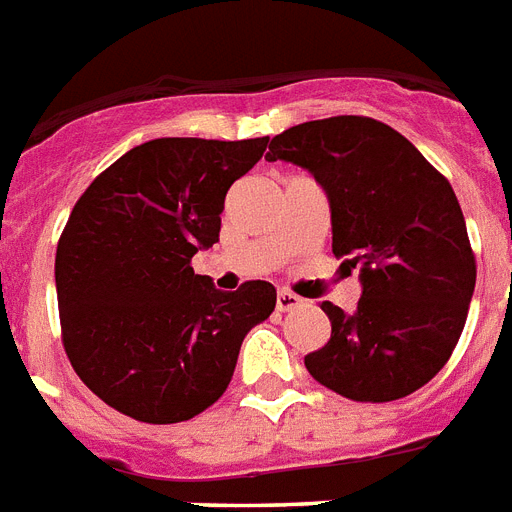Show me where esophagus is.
Returning <instances> with one entry per match:
<instances>
[{"mask_svg":"<svg viewBox=\"0 0 512 512\" xmlns=\"http://www.w3.org/2000/svg\"><path fill=\"white\" fill-rule=\"evenodd\" d=\"M303 303V298H298L295 293H290V290H277V311H293V308H298Z\"/></svg>","mask_w":512,"mask_h":512,"instance_id":"1","label":"esophagus"}]
</instances>
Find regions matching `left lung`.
<instances>
[{
    "label": "left lung",
    "instance_id": "left-lung-1",
    "mask_svg": "<svg viewBox=\"0 0 512 512\" xmlns=\"http://www.w3.org/2000/svg\"><path fill=\"white\" fill-rule=\"evenodd\" d=\"M266 159L303 167L322 185L332 253L361 282L353 314L322 303L332 337L306 356L308 374L361 403L424 387L453 356L476 285L450 183L398 130L353 114L274 135Z\"/></svg>",
    "mask_w": 512,
    "mask_h": 512
}]
</instances>
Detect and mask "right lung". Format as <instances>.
<instances>
[{
  "label": "right lung",
  "instance_id": "1",
  "mask_svg": "<svg viewBox=\"0 0 512 512\" xmlns=\"http://www.w3.org/2000/svg\"><path fill=\"white\" fill-rule=\"evenodd\" d=\"M266 143L154 138L78 198L54 261L62 340L75 374L114 411L146 424L198 416L274 311L269 282L225 293L190 266L219 240L227 190Z\"/></svg>",
  "mask_w": 512,
  "mask_h": 512
}]
</instances>
